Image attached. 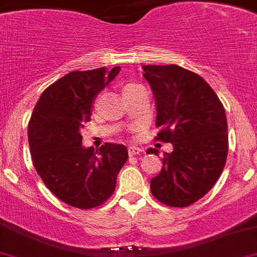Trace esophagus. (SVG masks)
Here are the masks:
<instances>
[{
  "instance_id": "esophagus-1",
  "label": "esophagus",
  "mask_w": 257,
  "mask_h": 257,
  "mask_svg": "<svg viewBox=\"0 0 257 257\" xmlns=\"http://www.w3.org/2000/svg\"><path fill=\"white\" fill-rule=\"evenodd\" d=\"M143 152V150H141L140 147H136V146H131L128 147V153L129 156H138Z\"/></svg>"
}]
</instances>
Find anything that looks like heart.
Returning <instances> with one entry per match:
<instances>
[{
    "label": "heart",
    "mask_w": 257,
    "mask_h": 257,
    "mask_svg": "<svg viewBox=\"0 0 257 257\" xmlns=\"http://www.w3.org/2000/svg\"><path fill=\"white\" fill-rule=\"evenodd\" d=\"M131 85H132V83H131Z\"/></svg>",
    "instance_id": "obj_1"
}]
</instances>
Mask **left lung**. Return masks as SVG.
<instances>
[{
    "instance_id": "8db88e82",
    "label": "left lung",
    "mask_w": 257,
    "mask_h": 257,
    "mask_svg": "<svg viewBox=\"0 0 257 257\" xmlns=\"http://www.w3.org/2000/svg\"><path fill=\"white\" fill-rule=\"evenodd\" d=\"M157 107L156 141L172 143L151 193L169 207L194 204L213 188L228 153L226 111L203 77L176 64L142 66ZM147 153L157 155L150 148Z\"/></svg>"
}]
</instances>
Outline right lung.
Wrapping results in <instances>:
<instances>
[{"mask_svg":"<svg viewBox=\"0 0 257 257\" xmlns=\"http://www.w3.org/2000/svg\"><path fill=\"white\" fill-rule=\"evenodd\" d=\"M120 67L73 71L47 87L28 128L31 160L43 183L59 200L78 209L101 205L112 195L116 176L128 160L123 145L99 151L82 147L80 129L90 121L93 99Z\"/></svg>","mask_w":257,"mask_h":257,"instance_id":"obj_1","label":"right lung"}]
</instances>
